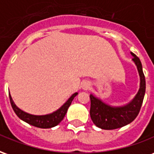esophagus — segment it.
Returning a JSON list of instances; mask_svg holds the SVG:
<instances>
[{"label":"esophagus","mask_w":154,"mask_h":154,"mask_svg":"<svg viewBox=\"0 0 154 154\" xmlns=\"http://www.w3.org/2000/svg\"><path fill=\"white\" fill-rule=\"evenodd\" d=\"M91 87V85L89 82H83L82 83V89L83 91H88L89 89H90Z\"/></svg>","instance_id":"obj_1"}]
</instances>
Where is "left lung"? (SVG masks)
<instances>
[{
    "mask_svg": "<svg viewBox=\"0 0 154 154\" xmlns=\"http://www.w3.org/2000/svg\"><path fill=\"white\" fill-rule=\"evenodd\" d=\"M133 63L137 67L139 76V89L129 102L123 106H111L100 97L91 94L90 116L95 125L102 129H116L129 125L139 115L145 95V77L142 63L135 54L130 52Z\"/></svg>",
    "mask_w": 154,
    "mask_h": 154,
    "instance_id": "1",
    "label": "left lung"
}]
</instances>
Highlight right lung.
<instances>
[{"label":"right lung","instance_id":"obj_1","mask_svg":"<svg viewBox=\"0 0 154 154\" xmlns=\"http://www.w3.org/2000/svg\"><path fill=\"white\" fill-rule=\"evenodd\" d=\"M77 94H78L77 92L72 94L60 108H58L57 110H55L50 114H47V115H33V114L25 112L21 109H20L15 105L10 93H9V97H10V100H11V104L13 110L16 114V116H18L21 120L28 123L29 125L35 126V127H38L41 129H49V128H53L54 126L57 125L63 119L68 107L70 106L72 101L73 100Z\"/></svg>","mask_w":154,"mask_h":154}]
</instances>
